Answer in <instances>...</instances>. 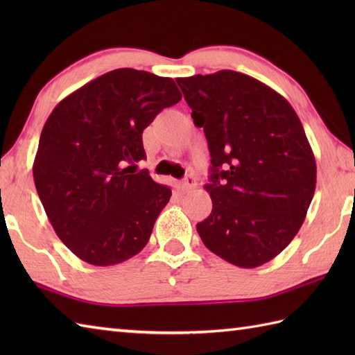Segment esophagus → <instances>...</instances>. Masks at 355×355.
Here are the masks:
<instances>
[{
    "mask_svg": "<svg viewBox=\"0 0 355 355\" xmlns=\"http://www.w3.org/2000/svg\"><path fill=\"white\" fill-rule=\"evenodd\" d=\"M182 186L184 191H192V189H195V186H197V180H195V177H192V175H186Z\"/></svg>",
    "mask_w": 355,
    "mask_h": 355,
    "instance_id": "34e87169",
    "label": "esophagus"
}]
</instances>
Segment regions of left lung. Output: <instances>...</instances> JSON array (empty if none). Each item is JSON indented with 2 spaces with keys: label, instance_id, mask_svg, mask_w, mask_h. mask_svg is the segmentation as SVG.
<instances>
[{
  "label": "left lung",
  "instance_id": "8db88e82",
  "mask_svg": "<svg viewBox=\"0 0 355 355\" xmlns=\"http://www.w3.org/2000/svg\"><path fill=\"white\" fill-rule=\"evenodd\" d=\"M212 157V214L197 224L210 252L254 268L288 245L315 191V158L304 126L275 89L221 70L178 78Z\"/></svg>",
  "mask_w": 355,
  "mask_h": 355
}]
</instances>
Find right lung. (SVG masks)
Instances as JSON below:
<instances>
[{
  "instance_id": "1",
  "label": "right lung",
  "mask_w": 355,
  "mask_h": 355,
  "mask_svg": "<svg viewBox=\"0 0 355 355\" xmlns=\"http://www.w3.org/2000/svg\"><path fill=\"white\" fill-rule=\"evenodd\" d=\"M182 101L171 78L117 69L67 96L45 122L33 180L59 239L92 266L137 254L171 198L146 171L143 130Z\"/></svg>"
}]
</instances>
